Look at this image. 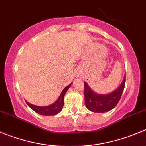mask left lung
Instances as JSON below:
<instances>
[{"instance_id": "1", "label": "left lung", "mask_w": 146, "mask_h": 146, "mask_svg": "<svg viewBox=\"0 0 146 146\" xmlns=\"http://www.w3.org/2000/svg\"><path fill=\"white\" fill-rule=\"evenodd\" d=\"M125 84V75L122 82L114 92L107 94H99L93 92L88 84L84 82L85 104L88 110L96 113H104L110 111L118 104Z\"/></svg>"}]
</instances>
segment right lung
I'll use <instances>...</instances> for the list:
<instances>
[{
    "instance_id": "obj_1",
    "label": "right lung",
    "mask_w": 146,
    "mask_h": 146,
    "mask_svg": "<svg viewBox=\"0 0 146 146\" xmlns=\"http://www.w3.org/2000/svg\"><path fill=\"white\" fill-rule=\"evenodd\" d=\"M72 84H69L68 86H67L62 91L60 95L58 97L53 104H50L49 106H44V107H40V106H36L34 104H30L29 102L26 101L27 104L30 108L33 110L35 112L38 113V114H41V115H44V116H53V115H56L59 112H60L62 110V107L64 105V96H65V93L67 92L68 89L70 88Z\"/></svg>"
}]
</instances>
